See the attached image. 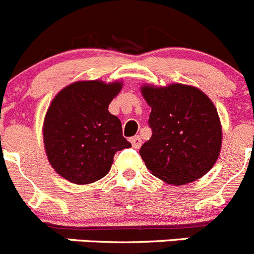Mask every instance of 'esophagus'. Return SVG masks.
<instances>
[{"label":"esophagus","mask_w":254,"mask_h":254,"mask_svg":"<svg viewBox=\"0 0 254 254\" xmlns=\"http://www.w3.org/2000/svg\"><path fill=\"white\" fill-rule=\"evenodd\" d=\"M129 141H131L132 146H133L134 148H139L141 147V145H142V139H141V137L139 136L131 137V138H129Z\"/></svg>","instance_id":"34e87169"}]
</instances>
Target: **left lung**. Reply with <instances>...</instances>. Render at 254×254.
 <instances>
[{
	"instance_id": "left-lung-1",
	"label": "left lung",
	"mask_w": 254,
	"mask_h": 254,
	"mask_svg": "<svg viewBox=\"0 0 254 254\" xmlns=\"http://www.w3.org/2000/svg\"><path fill=\"white\" fill-rule=\"evenodd\" d=\"M151 107L152 136L139 150L153 176L171 185H185L205 175L222 147L219 116L208 95L191 85H143Z\"/></svg>"
}]
</instances>
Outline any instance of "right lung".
Returning <instances> with one entry per match:
<instances>
[{
	"label": "right lung",
	"mask_w": 254,
	"mask_h": 254,
	"mask_svg": "<svg viewBox=\"0 0 254 254\" xmlns=\"http://www.w3.org/2000/svg\"><path fill=\"white\" fill-rule=\"evenodd\" d=\"M122 83L75 81L57 94L44 120V146L54 170L78 185L94 183L111 170L117 151L131 147L108 106Z\"/></svg>",
	"instance_id": "add662e5"
}]
</instances>
